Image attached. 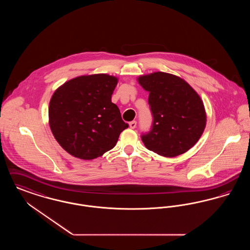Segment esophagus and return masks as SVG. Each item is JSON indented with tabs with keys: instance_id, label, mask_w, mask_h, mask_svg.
I'll use <instances>...</instances> for the list:
<instances>
[{
	"instance_id": "34e87169",
	"label": "esophagus",
	"mask_w": 250,
	"mask_h": 250,
	"mask_svg": "<svg viewBox=\"0 0 250 250\" xmlns=\"http://www.w3.org/2000/svg\"><path fill=\"white\" fill-rule=\"evenodd\" d=\"M136 125H137V122L136 121H132V122L129 123V127L132 128V129H134L136 127Z\"/></svg>"
}]
</instances>
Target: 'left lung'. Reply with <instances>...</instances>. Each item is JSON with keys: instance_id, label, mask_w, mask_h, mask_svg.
<instances>
[{"instance_id": "obj_1", "label": "left lung", "mask_w": 250, "mask_h": 250, "mask_svg": "<svg viewBox=\"0 0 250 250\" xmlns=\"http://www.w3.org/2000/svg\"><path fill=\"white\" fill-rule=\"evenodd\" d=\"M138 82L149 92L152 129L142 136L145 147L173 157L188 152L202 137L206 112L201 96L185 80L165 72L143 75Z\"/></svg>"}]
</instances>
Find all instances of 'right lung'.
I'll use <instances>...</instances> for the list:
<instances>
[{"instance_id":"obj_1","label":"right lung","mask_w":250,"mask_h":250,"mask_svg":"<svg viewBox=\"0 0 250 250\" xmlns=\"http://www.w3.org/2000/svg\"><path fill=\"white\" fill-rule=\"evenodd\" d=\"M118 79L107 74L84 75L61 85L49 101L48 124L68 154L92 160L111 150L128 127L111 102Z\"/></svg>"}]
</instances>
